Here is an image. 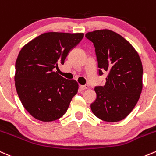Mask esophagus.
Listing matches in <instances>:
<instances>
[{"instance_id": "obj_1", "label": "esophagus", "mask_w": 156, "mask_h": 156, "mask_svg": "<svg viewBox=\"0 0 156 156\" xmlns=\"http://www.w3.org/2000/svg\"><path fill=\"white\" fill-rule=\"evenodd\" d=\"M80 89H81V90H87V89H89V86L88 85H81L80 86Z\"/></svg>"}]
</instances>
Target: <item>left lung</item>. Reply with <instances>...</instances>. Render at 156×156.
<instances>
[{"mask_svg":"<svg viewBox=\"0 0 156 156\" xmlns=\"http://www.w3.org/2000/svg\"><path fill=\"white\" fill-rule=\"evenodd\" d=\"M85 36L95 48L99 75L108 73L104 86L95 87L97 98L90 106L92 112L103 121H121L132 112L141 95V58L130 43L112 30H95Z\"/></svg>","mask_w":156,"mask_h":156,"instance_id":"1","label":"left lung"}]
</instances>
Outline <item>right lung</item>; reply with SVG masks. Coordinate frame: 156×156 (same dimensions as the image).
<instances>
[{
    "label": "right lung",
    "instance_id": "1",
    "mask_svg": "<svg viewBox=\"0 0 156 156\" xmlns=\"http://www.w3.org/2000/svg\"><path fill=\"white\" fill-rule=\"evenodd\" d=\"M83 37V33L46 32L20 49L15 62V88L23 107L35 119L49 122L66 113L78 84L54 69L64 64Z\"/></svg>",
    "mask_w": 156,
    "mask_h": 156
}]
</instances>
